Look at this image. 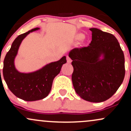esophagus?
Returning <instances> with one entry per match:
<instances>
[{
  "instance_id": "34e87169",
  "label": "esophagus",
  "mask_w": 131,
  "mask_h": 131,
  "mask_svg": "<svg viewBox=\"0 0 131 131\" xmlns=\"http://www.w3.org/2000/svg\"><path fill=\"white\" fill-rule=\"evenodd\" d=\"M67 62L68 63H71L72 60H71V58H70V57H67Z\"/></svg>"
}]
</instances>
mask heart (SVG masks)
<instances>
[{
    "instance_id": "heart-1",
    "label": "heart",
    "mask_w": 131,
    "mask_h": 131,
    "mask_svg": "<svg viewBox=\"0 0 131 131\" xmlns=\"http://www.w3.org/2000/svg\"><path fill=\"white\" fill-rule=\"evenodd\" d=\"M82 37V35H81V34H79V35L77 36V38L78 39H81Z\"/></svg>"
}]
</instances>
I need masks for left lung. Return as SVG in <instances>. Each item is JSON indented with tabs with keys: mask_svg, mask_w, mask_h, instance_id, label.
Here are the masks:
<instances>
[{
	"mask_svg": "<svg viewBox=\"0 0 131 131\" xmlns=\"http://www.w3.org/2000/svg\"><path fill=\"white\" fill-rule=\"evenodd\" d=\"M90 30L89 46L75 48L69 57L73 60L71 78L76 92L86 101L97 103L112 97L122 84L125 76L124 56L113 34L97 28Z\"/></svg>",
	"mask_w": 131,
	"mask_h": 131,
	"instance_id": "obj_1",
	"label": "left lung"
}]
</instances>
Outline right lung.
I'll return each mask as SVG.
<instances>
[{
    "instance_id": "1",
    "label": "right lung",
    "mask_w": 131,
    "mask_h": 131,
    "mask_svg": "<svg viewBox=\"0 0 131 131\" xmlns=\"http://www.w3.org/2000/svg\"><path fill=\"white\" fill-rule=\"evenodd\" d=\"M38 29L34 28L16 37L4 60L3 76L7 86L16 97L25 101H36L46 97L50 93L53 79L67 63L64 56L32 73H23L16 70L14 60L22 40L30 32Z\"/></svg>"
}]
</instances>
